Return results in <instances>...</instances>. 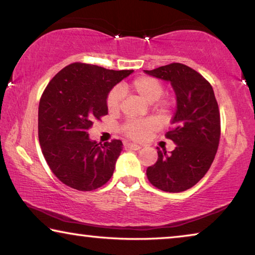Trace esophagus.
Returning a JSON list of instances; mask_svg holds the SVG:
<instances>
[{"label":"esophagus","instance_id":"34e87169","mask_svg":"<svg viewBox=\"0 0 255 255\" xmlns=\"http://www.w3.org/2000/svg\"><path fill=\"white\" fill-rule=\"evenodd\" d=\"M125 146H126V147H128V148H130V149H133V150H138V149H140L141 147H143L141 145H138V144H135V143H127Z\"/></svg>","mask_w":255,"mask_h":255}]
</instances>
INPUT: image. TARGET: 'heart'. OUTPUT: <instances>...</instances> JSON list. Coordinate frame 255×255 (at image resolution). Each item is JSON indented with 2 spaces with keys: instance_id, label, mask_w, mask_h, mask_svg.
I'll return each instance as SVG.
<instances>
[{
  "instance_id": "obj_1",
  "label": "heart",
  "mask_w": 255,
  "mask_h": 255,
  "mask_svg": "<svg viewBox=\"0 0 255 255\" xmlns=\"http://www.w3.org/2000/svg\"><path fill=\"white\" fill-rule=\"evenodd\" d=\"M130 88L138 96L141 97L148 103L156 102L163 96L164 89L159 81L154 77L140 76L133 80ZM123 99V90L120 88H114L108 93L107 107L110 111H117ZM170 101H158L155 106V109L159 115H165L169 111ZM155 122L153 119H140V120H128L123 126V132L131 139H143L155 128Z\"/></svg>"
}]
</instances>
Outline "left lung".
Masks as SVG:
<instances>
[{
    "instance_id": "1",
    "label": "left lung",
    "mask_w": 255,
    "mask_h": 255,
    "mask_svg": "<svg viewBox=\"0 0 255 255\" xmlns=\"http://www.w3.org/2000/svg\"><path fill=\"white\" fill-rule=\"evenodd\" d=\"M144 72L169 82L176 96L172 127L165 135L176 146L170 155L157 150V162L146 174L163 191H184L204 178L217 152L221 116L214 90L204 76L180 63Z\"/></svg>"
}]
</instances>
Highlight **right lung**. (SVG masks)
I'll list each match as a JSON object with an SVG mask.
<instances>
[{
  "label": "right lung",
  "instance_id": "right-lung-1",
  "mask_svg": "<svg viewBox=\"0 0 255 255\" xmlns=\"http://www.w3.org/2000/svg\"><path fill=\"white\" fill-rule=\"evenodd\" d=\"M132 72L73 63L47 85L38 109V136L47 164L64 184L91 191L114 174L122 140L102 145L89 137V129L108 115V93Z\"/></svg>",
  "mask_w": 255,
  "mask_h": 255
}]
</instances>
